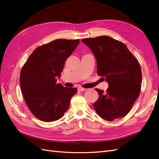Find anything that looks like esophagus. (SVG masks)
<instances>
[{"mask_svg":"<svg viewBox=\"0 0 159 159\" xmlns=\"http://www.w3.org/2000/svg\"><path fill=\"white\" fill-rule=\"evenodd\" d=\"M78 90L79 91H85V90H87V89L83 88H81V87H79V88H78Z\"/></svg>","mask_w":159,"mask_h":159,"instance_id":"esophagus-1","label":"esophagus"}]
</instances>
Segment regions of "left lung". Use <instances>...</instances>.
I'll use <instances>...</instances> for the list:
<instances>
[{"label": "left lung", "mask_w": 159, "mask_h": 159, "mask_svg": "<svg viewBox=\"0 0 159 159\" xmlns=\"http://www.w3.org/2000/svg\"><path fill=\"white\" fill-rule=\"evenodd\" d=\"M82 42L97 60V73L109 84L106 92L95 89L99 98L93 107L107 121L121 118L131 111L140 93L142 73L140 64L123 43L108 36L85 38Z\"/></svg>", "instance_id": "left-lung-1"}]
</instances>
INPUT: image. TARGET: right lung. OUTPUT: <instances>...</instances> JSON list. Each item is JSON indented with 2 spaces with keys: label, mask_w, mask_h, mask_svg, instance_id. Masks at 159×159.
<instances>
[{
  "label": "right lung",
  "mask_w": 159,
  "mask_h": 159,
  "mask_svg": "<svg viewBox=\"0 0 159 159\" xmlns=\"http://www.w3.org/2000/svg\"><path fill=\"white\" fill-rule=\"evenodd\" d=\"M79 43V40L57 39L40 46L22 67L20 77L22 95L30 111L41 121L60 119L77 92L75 88L57 84V78Z\"/></svg>",
  "instance_id": "right-lung-1"
}]
</instances>
